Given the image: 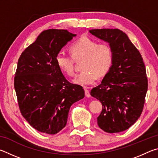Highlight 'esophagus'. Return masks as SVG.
<instances>
[{
    "instance_id": "obj_1",
    "label": "esophagus",
    "mask_w": 158,
    "mask_h": 158,
    "mask_svg": "<svg viewBox=\"0 0 158 158\" xmlns=\"http://www.w3.org/2000/svg\"><path fill=\"white\" fill-rule=\"evenodd\" d=\"M84 90H85V95L86 96L87 98H89V97H90V92H89V89H88L87 88H85V89H84Z\"/></svg>"
}]
</instances>
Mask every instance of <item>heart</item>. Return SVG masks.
I'll return each mask as SVG.
<instances>
[{"instance_id":"obj_1","label":"heart","mask_w":158,"mask_h":158,"mask_svg":"<svg viewBox=\"0 0 158 158\" xmlns=\"http://www.w3.org/2000/svg\"><path fill=\"white\" fill-rule=\"evenodd\" d=\"M72 56L58 53L56 61L63 73L68 76L74 74V60L84 59L81 73L77 74L74 84L87 86L94 83L99 77H103L110 69L113 62V52L107 43H99L88 37H81L71 44Z\"/></svg>"}]
</instances>
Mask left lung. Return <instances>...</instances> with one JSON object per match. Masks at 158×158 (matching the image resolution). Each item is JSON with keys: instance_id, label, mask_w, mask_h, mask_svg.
<instances>
[{"instance_id": "left-lung-1", "label": "left lung", "mask_w": 158, "mask_h": 158, "mask_svg": "<svg viewBox=\"0 0 158 158\" xmlns=\"http://www.w3.org/2000/svg\"><path fill=\"white\" fill-rule=\"evenodd\" d=\"M89 32L108 42L113 52L110 69L90 91L102 105L98 126L108 133L121 132L132 126L142 112L148 90L145 65L139 52L122 31L102 28Z\"/></svg>"}]
</instances>
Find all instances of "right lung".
Instances as JSON below:
<instances>
[{
	"mask_svg": "<svg viewBox=\"0 0 158 158\" xmlns=\"http://www.w3.org/2000/svg\"><path fill=\"white\" fill-rule=\"evenodd\" d=\"M76 35L62 29L44 31L19 58L15 77L19 106L28 123L40 132H60L72 105L84 98L83 87L69 83L56 61Z\"/></svg>",
	"mask_w": 158,
	"mask_h": 158,
	"instance_id": "obj_1",
	"label": "right lung"
}]
</instances>
